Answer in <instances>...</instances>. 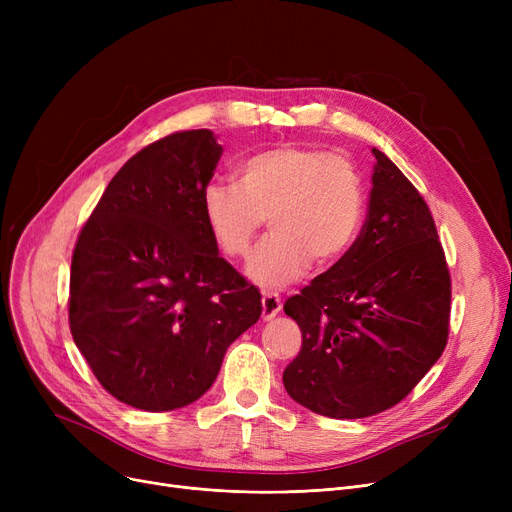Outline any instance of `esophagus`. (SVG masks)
Wrapping results in <instances>:
<instances>
[{
  "label": "esophagus",
  "instance_id": "esophagus-1",
  "mask_svg": "<svg viewBox=\"0 0 512 512\" xmlns=\"http://www.w3.org/2000/svg\"><path fill=\"white\" fill-rule=\"evenodd\" d=\"M261 305H263V313H261L263 319H265V321L274 319V317L280 313V309H282L280 294H276V292H263Z\"/></svg>",
  "mask_w": 512,
  "mask_h": 512
}]
</instances>
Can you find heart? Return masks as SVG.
<instances>
[{"label": "heart", "instance_id": "b5f03b06", "mask_svg": "<svg viewBox=\"0 0 512 512\" xmlns=\"http://www.w3.org/2000/svg\"><path fill=\"white\" fill-rule=\"evenodd\" d=\"M236 182L211 180L201 193L207 230L228 257H245L265 218L274 230L249 259L247 274L276 288L330 267L351 251L363 224V186L351 161L315 147L278 145L236 166Z\"/></svg>", "mask_w": 512, "mask_h": 512}]
</instances>
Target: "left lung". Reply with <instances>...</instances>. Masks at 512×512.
<instances>
[{"label": "left lung", "instance_id": "left-lung-1", "mask_svg": "<svg viewBox=\"0 0 512 512\" xmlns=\"http://www.w3.org/2000/svg\"><path fill=\"white\" fill-rule=\"evenodd\" d=\"M371 153L367 220L355 245L284 303L303 332L284 388L332 419L394 407L448 340L450 274L432 213L388 155Z\"/></svg>", "mask_w": 512, "mask_h": 512}]
</instances>
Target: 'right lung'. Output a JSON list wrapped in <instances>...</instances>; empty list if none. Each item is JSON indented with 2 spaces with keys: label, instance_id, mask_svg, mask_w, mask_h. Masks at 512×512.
<instances>
[{
  "label": "right lung",
  "instance_id": "1",
  "mask_svg": "<svg viewBox=\"0 0 512 512\" xmlns=\"http://www.w3.org/2000/svg\"><path fill=\"white\" fill-rule=\"evenodd\" d=\"M207 128L130 157L80 230L70 330L99 384L161 413L199 400L228 346L261 315V294L220 257L201 193L222 157Z\"/></svg>",
  "mask_w": 512,
  "mask_h": 512
}]
</instances>
